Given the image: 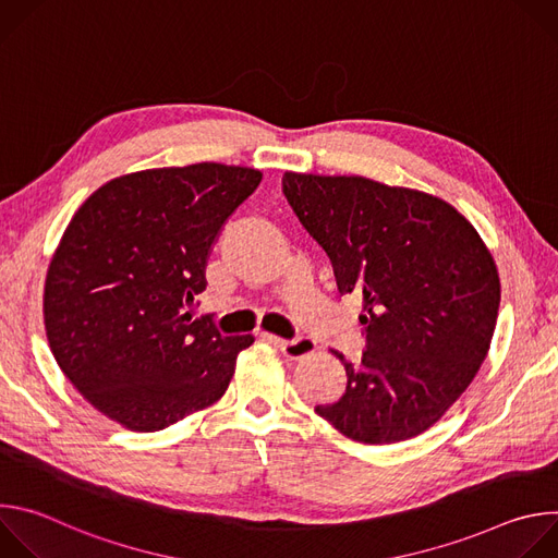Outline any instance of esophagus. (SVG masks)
<instances>
[{
  "label": "esophagus",
  "mask_w": 558,
  "mask_h": 558,
  "mask_svg": "<svg viewBox=\"0 0 558 558\" xmlns=\"http://www.w3.org/2000/svg\"><path fill=\"white\" fill-rule=\"evenodd\" d=\"M271 344H276L287 357H291V360H300V357H306V355H311L315 349H317V344H315V340H311V338H295V340H282V338H276V336H265Z\"/></svg>",
  "instance_id": "1"
}]
</instances>
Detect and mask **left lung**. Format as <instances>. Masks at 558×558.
<instances>
[{"mask_svg":"<svg viewBox=\"0 0 558 558\" xmlns=\"http://www.w3.org/2000/svg\"><path fill=\"white\" fill-rule=\"evenodd\" d=\"M282 192L340 293L362 295L366 351L349 364L331 349L347 392L315 413L360 444L422 435L490 351L501 280L484 238L439 196L355 174L284 172Z\"/></svg>","mask_w":558,"mask_h":558,"instance_id":"obj_1","label":"left lung"}]
</instances>
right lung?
Returning a JSON list of instances; mask_svg holds the SVG:
<instances>
[{"instance_id": "add662e5", "label": "right lung", "mask_w": 558, "mask_h": 558, "mask_svg": "<svg viewBox=\"0 0 558 558\" xmlns=\"http://www.w3.org/2000/svg\"><path fill=\"white\" fill-rule=\"evenodd\" d=\"M263 172L194 163L117 177L70 218L44 284L50 351L108 420L163 430L225 395L254 336H220L185 311L231 211Z\"/></svg>"}]
</instances>
